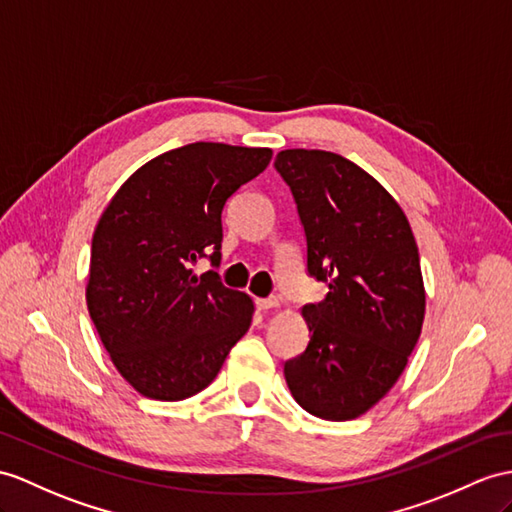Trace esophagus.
Instances as JSON below:
<instances>
[{
	"mask_svg": "<svg viewBox=\"0 0 512 512\" xmlns=\"http://www.w3.org/2000/svg\"><path fill=\"white\" fill-rule=\"evenodd\" d=\"M278 306H280V299H278V297L256 299V308H258V310H271V308H278Z\"/></svg>",
	"mask_w": 512,
	"mask_h": 512,
	"instance_id": "esophagus-1",
	"label": "esophagus"
}]
</instances>
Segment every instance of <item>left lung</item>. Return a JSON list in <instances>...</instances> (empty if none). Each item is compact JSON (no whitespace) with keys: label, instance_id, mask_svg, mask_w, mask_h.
Masks as SVG:
<instances>
[{"label":"left lung","instance_id":"8db88e82","mask_svg":"<svg viewBox=\"0 0 512 512\" xmlns=\"http://www.w3.org/2000/svg\"><path fill=\"white\" fill-rule=\"evenodd\" d=\"M276 169L291 186L308 247V273L328 284L302 308L310 341L284 363L306 413L365 415L406 369L426 315L415 234L384 186L339 154L284 149Z\"/></svg>","mask_w":512,"mask_h":512}]
</instances>
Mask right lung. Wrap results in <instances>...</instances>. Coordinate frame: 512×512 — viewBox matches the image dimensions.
<instances>
[{"mask_svg":"<svg viewBox=\"0 0 512 512\" xmlns=\"http://www.w3.org/2000/svg\"><path fill=\"white\" fill-rule=\"evenodd\" d=\"M269 147L191 143L152 158L99 217L86 306L112 365L160 402L193 397L217 378L249 330L252 297L191 265L221 258V210L269 165Z\"/></svg>","mask_w":512,"mask_h":512,"instance_id":"right-lung-1","label":"right lung"}]
</instances>
